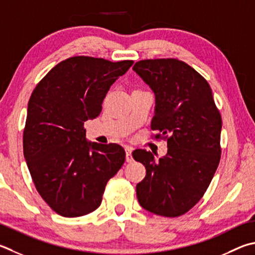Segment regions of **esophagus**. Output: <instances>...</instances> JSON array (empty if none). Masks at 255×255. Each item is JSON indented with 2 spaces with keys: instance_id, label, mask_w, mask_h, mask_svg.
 Masks as SVG:
<instances>
[{
  "instance_id": "34e87169",
  "label": "esophagus",
  "mask_w": 255,
  "mask_h": 255,
  "mask_svg": "<svg viewBox=\"0 0 255 255\" xmlns=\"http://www.w3.org/2000/svg\"><path fill=\"white\" fill-rule=\"evenodd\" d=\"M125 150H126V160L128 161V163H131V161L133 160V159H132V156H131L132 147L127 146L126 148H125Z\"/></svg>"
}]
</instances>
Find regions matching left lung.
<instances>
[{"instance_id": "obj_1", "label": "left lung", "mask_w": 255, "mask_h": 255, "mask_svg": "<svg viewBox=\"0 0 255 255\" xmlns=\"http://www.w3.org/2000/svg\"><path fill=\"white\" fill-rule=\"evenodd\" d=\"M132 70L155 94L150 127L167 139V154L158 160L136 149L133 159L146 167L137 184L141 207L154 214L176 217L201 200L221 158L222 118L208 82L177 59L141 60Z\"/></svg>"}]
</instances>
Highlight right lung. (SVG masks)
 <instances>
[{"instance_id": "1", "label": "right lung", "mask_w": 255, "mask_h": 255, "mask_svg": "<svg viewBox=\"0 0 255 255\" xmlns=\"http://www.w3.org/2000/svg\"><path fill=\"white\" fill-rule=\"evenodd\" d=\"M132 63L69 58L32 92L23 154L36 191L59 215L78 217L97 210L107 182L125 163L122 146L88 141L83 125L98 117L110 86Z\"/></svg>"}]
</instances>
